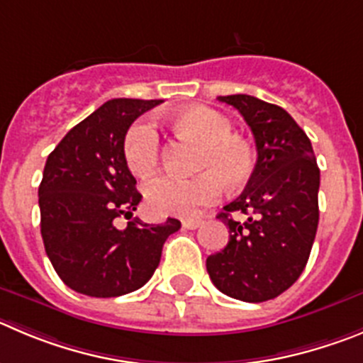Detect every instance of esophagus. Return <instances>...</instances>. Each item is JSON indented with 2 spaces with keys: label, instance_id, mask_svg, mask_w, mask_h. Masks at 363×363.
<instances>
[{
  "label": "esophagus",
  "instance_id": "esophagus-1",
  "mask_svg": "<svg viewBox=\"0 0 363 363\" xmlns=\"http://www.w3.org/2000/svg\"><path fill=\"white\" fill-rule=\"evenodd\" d=\"M202 225V222L201 220H182V228L184 229H189V231H193V229H197V228H201Z\"/></svg>",
  "mask_w": 363,
  "mask_h": 363
}]
</instances>
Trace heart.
I'll return each mask as SVG.
<instances>
[{"label": "heart", "instance_id": "heart-1", "mask_svg": "<svg viewBox=\"0 0 363 363\" xmlns=\"http://www.w3.org/2000/svg\"><path fill=\"white\" fill-rule=\"evenodd\" d=\"M172 127L201 141L197 168L201 174L179 177L161 174L145 182V199L154 215L195 216L201 208L213 204L225 188L236 189L247 184L256 168L252 147L233 134L228 116L206 105H193L170 116ZM161 141L154 125L147 120L135 121L125 134L123 157L128 170L147 175L155 168Z\"/></svg>", "mask_w": 363, "mask_h": 363}]
</instances>
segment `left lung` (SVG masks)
I'll use <instances>...</instances> for the list:
<instances>
[{"instance_id":"left-lung-1","label":"left lung","mask_w":363,"mask_h":363,"mask_svg":"<svg viewBox=\"0 0 363 363\" xmlns=\"http://www.w3.org/2000/svg\"><path fill=\"white\" fill-rule=\"evenodd\" d=\"M250 127L258 150L252 177L216 218L229 242L206 259L213 284L245 303L289 290L306 267L319 225L320 172L308 135L283 107L249 94L218 96ZM251 216L236 223L231 212Z\"/></svg>"}]
</instances>
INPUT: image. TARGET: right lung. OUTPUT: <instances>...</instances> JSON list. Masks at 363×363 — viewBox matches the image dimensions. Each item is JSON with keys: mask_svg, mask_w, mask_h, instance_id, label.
<instances>
[{"mask_svg": "<svg viewBox=\"0 0 363 363\" xmlns=\"http://www.w3.org/2000/svg\"><path fill=\"white\" fill-rule=\"evenodd\" d=\"M161 100L114 98L74 125L48 155L39 186L40 235L60 279L74 292L118 297L141 289L161 262L166 238L181 229L168 218H130L141 193L123 157L128 127Z\"/></svg>", "mask_w": 363, "mask_h": 363, "instance_id": "1", "label": "right lung"}]
</instances>
